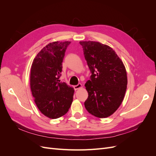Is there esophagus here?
<instances>
[{"label":"esophagus","instance_id":"esophagus-1","mask_svg":"<svg viewBox=\"0 0 156 156\" xmlns=\"http://www.w3.org/2000/svg\"><path fill=\"white\" fill-rule=\"evenodd\" d=\"M82 87V84H77V85H75V86H73V88H74V90H77V89H79V88H81Z\"/></svg>","mask_w":156,"mask_h":156}]
</instances>
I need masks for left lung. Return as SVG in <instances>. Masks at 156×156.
I'll return each instance as SVG.
<instances>
[{
  "instance_id": "obj_1",
  "label": "left lung",
  "mask_w": 156,
  "mask_h": 156,
  "mask_svg": "<svg viewBox=\"0 0 156 156\" xmlns=\"http://www.w3.org/2000/svg\"><path fill=\"white\" fill-rule=\"evenodd\" d=\"M91 72L85 84L88 93L84 107L98 118L112 115L124 100L127 79L120 58L109 46L96 41H80Z\"/></svg>"
}]
</instances>
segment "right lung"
Segmentation results:
<instances>
[{
  "label": "right lung",
  "mask_w": 156,
  "mask_h": 156,
  "mask_svg": "<svg viewBox=\"0 0 156 156\" xmlns=\"http://www.w3.org/2000/svg\"><path fill=\"white\" fill-rule=\"evenodd\" d=\"M71 41L47 45L33 60L30 88L36 105L42 114L52 119L66 113L72 105L73 88L60 82L62 61Z\"/></svg>",
  "instance_id": "right-lung-1"
}]
</instances>
